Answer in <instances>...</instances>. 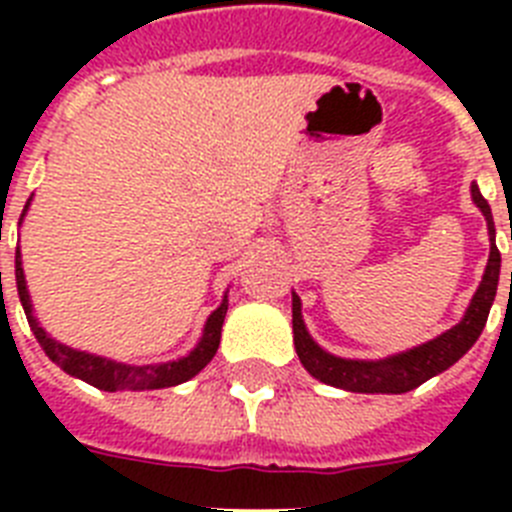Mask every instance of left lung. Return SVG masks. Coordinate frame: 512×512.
<instances>
[{"instance_id": "1", "label": "left lung", "mask_w": 512, "mask_h": 512, "mask_svg": "<svg viewBox=\"0 0 512 512\" xmlns=\"http://www.w3.org/2000/svg\"><path fill=\"white\" fill-rule=\"evenodd\" d=\"M472 200L474 205L482 210L487 220V230H490V259H487L485 277L479 282V289L474 292L472 302H469L464 318L454 325L451 330L441 333L433 341L415 346L410 351L390 356V359L379 361H359V359H341L312 341L310 333L302 320V302L300 297L292 292V330H295V348L300 356L302 366L320 382L338 387V390L348 392H364V395H402L423 382H428L436 374L446 372L451 364L467 354L474 341L479 338L482 328L487 323L490 307L497 295V279H500V251L495 246V223H492V210L487 200L482 197L477 184H472Z\"/></svg>"}]
</instances>
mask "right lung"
Listing matches in <instances>:
<instances>
[{
	"instance_id": "add662e5",
	"label": "right lung",
	"mask_w": 512,
	"mask_h": 512,
	"mask_svg": "<svg viewBox=\"0 0 512 512\" xmlns=\"http://www.w3.org/2000/svg\"><path fill=\"white\" fill-rule=\"evenodd\" d=\"M27 207H30V200H27L25 210L20 215L25 217ZM15 277H17V295H20L22 310L27 315V323L33 328L35 338L43 346V351L48 354V359L56 361L63 372L71 374L76 379H84L92 387H99L104 392H120V390H164V387H174V384H182L187 379H192L194 374H200L207 364L215 356L217 346H220V330H223L225 312H228V295L220 302L215 312L207 318L205 330H202L200 343L189 351L184 359L166 361V364H148V366H130L120 364V361L102 359V356L87 354V351H76V348L63 346V343L53 341L48 333L38 325L33 315V305H30V295H27V284L25 274H22V259H20V248L15 253Z\"/></svg>"
}]
</instances>
